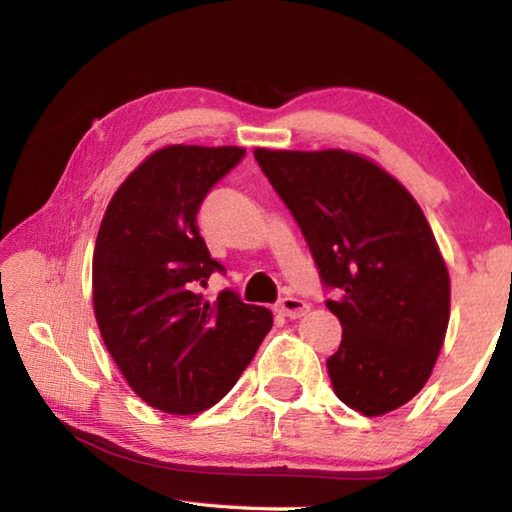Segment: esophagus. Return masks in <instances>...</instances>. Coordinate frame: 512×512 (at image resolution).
I'll list each match as a JSON object with an SVG mask.
<instances>
[{"instance_id":"esophagus-1","label":"esophagus","mask_w":512,"mask_h":512,"mask_svg":"<svg viewBox=\"0 0 512 512\" xmlns=\"http://www.w3.org/2000/svg\"><path fill=\"white\" fill-rule=\"evenodd\" d=\"M277 311L287 318H300L309 311V305L305 300H300L296 296H284L280 302H277Z\"/></svg>"}]
</instances>
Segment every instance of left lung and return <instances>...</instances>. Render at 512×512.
<instances>
[{
	"label": "left lung",
	"instance_id": "left-lung-1",
	"mask_svg": "<svg viewBox=\"0 0 512 512\" xmlns=\"http://www.w3.org/2000/svg\"><path fill=\"white\" fill-rule=\"evenodd\" d=\"M255 160L302 230L343 339L336 397L384 415L420 393L443 348L449 273L413 196L357 153L268 151Z\"/></svg>",
	"mask_w": 512,
	"mask_h": 512
}]
</instances>
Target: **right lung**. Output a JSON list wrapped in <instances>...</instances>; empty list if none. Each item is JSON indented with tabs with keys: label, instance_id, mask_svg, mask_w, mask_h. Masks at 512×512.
I'll return each instance as SVG.
<instances>
[{
	"label": "right lung",
	"instance_id": "add662e5",
	"mask_svg": "<svg viewBox=\"0 0 512 512\" xmlns=\"http://www.w3.org/2000/svg\"><path fill=\"white\" fill-rule=\"evenodd\" d=\"M239 146H167L112 196L92 259L94 316L103 343L142 400L173 415L205 411L228 395L271 332V311L223 289L196 214L237 167Z\"/></svg>",
	"mask_w": 512,
	"mask_h": 512
}]
</instances>
